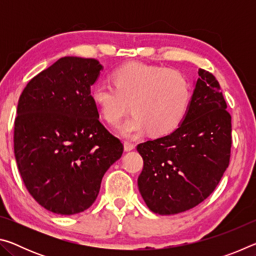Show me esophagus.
<instances>
[{
  "instance_id": "34e87169",
  "label": "esophagus",
  "mask_w": 256,
  "mask_h": 256,
  "mask_svg": "<svg viewBox=\"0 0 256 256\" xmlns=\"http://www.w3.org/2000/svg\"><path fill=\"white\" fill-rule=\"evenodd\" d=\"M134 148H136V144H131V142H128V141L124 142V150L125 151H132Z\"/></svg>"
}]
</instances>
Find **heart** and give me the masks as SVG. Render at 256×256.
<instances>
[{
    "label": "heart",
    "mask_w": 256,
    "mask_h": 256,
    "mask_svg": "<svg viewBox=\"0 0 256 256\" xmlns=\"http://www.w3.org/2000/svg\"><path fill=\"white\" fill-rule=\"evenodd\" d=\"M112 80L114 86L94 84L90 97L110 125L120 124L130 102L133 114L120 128L125 138H138L146 130L152 136L170 133L188 114L192 90L178 71L134 62L116 68Z\"/></svg>",
    "instance_id": "heart-1"
}]
</instances>
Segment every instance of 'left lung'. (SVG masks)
Wrapping results in <instances>:
<instances>
[{
    "instance_id": "left-lung-1",
    "label": "left lung",
    "mask_w": 256,
    "mask_h": 256,
    "mask_svg": "<svg viewBox=\"0 0 256 256\" xmlns=\"http://www.w3.org/2000/svg\"><path fill=\"white\" fill-rule=\"evenodd\" d=\"M226 108L219 82L200 68L180 126L136 146L144 159L138 190L154 214L170 216L192 209L219 184L230 159L232 116Z\"/></svg>"
}]
</instances>
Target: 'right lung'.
Masks as SVG:
<instances>
[{
  "mask_svg": "<svg viewBox=\"0 0 256 256\" xmlns=\"http://www.w3.org/2000/svg\"><path fill=\"white\" fill-rule=\"evenodd\" d=\"M102 66L66 56L34 76L19 98L14 156L28 192L46 210L80 214L92 206L123 144L99 122L90 88Z\"/></svg>",
  "mask_w": 256,
  "mask_h": 256,
  "instance_id": "right-lung-1",
  "label": "right lung"
}]
</instances>
